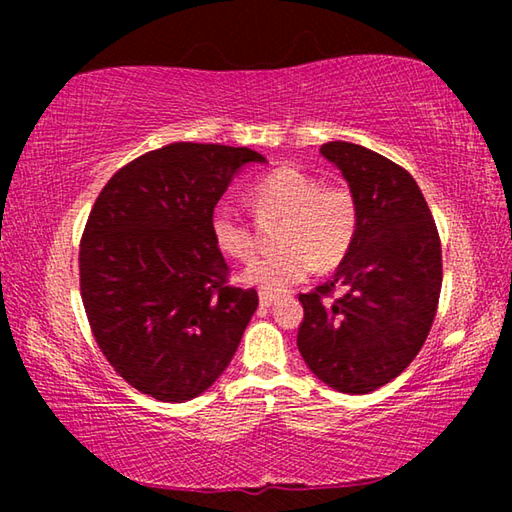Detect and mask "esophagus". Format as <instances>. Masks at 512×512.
Here are the masks:
<instances>
[{
    "label": "esophagus",
    "instance_id": "1",
    "mask_svg": "<svg viewBox=\"0 0 512 512\" xmlns=\"http://www.w3.org/2000/svg\"><path fill=\"white\" fill-rule=\"evenodd\" d=\"M275 300H277V296H273V293H266V291L259 293V305L262 307H271Z\"/></svg>",
    "mask_w": 512,
    "mask_h": 512
}]
</instances>
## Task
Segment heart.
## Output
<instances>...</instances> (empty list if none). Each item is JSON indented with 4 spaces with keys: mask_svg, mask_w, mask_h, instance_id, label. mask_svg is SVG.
Segmentation results:
<instances>
[{
    "mask_svg": "<svg viewBox=\"0 0 512 512\" xmlns=\"http://www.w3.org/2000/svg\"><path fill=\"white\" fill-rule=\"evenodd\" d=\"M259 210L282 212L275 253L250 262L241 277L266 293H282L320 268H334L348 257L359 230V203L348 185H323L316 173L302 167H280L255 183ZM216 248L232 259L255 253L250 225L230 201L210 212Z\"/></svg>",
    "mask_w": 512,
    "mask_h": 512,
    "instance_id": "heart-1",
    "label": "heart"
}]
</instances>
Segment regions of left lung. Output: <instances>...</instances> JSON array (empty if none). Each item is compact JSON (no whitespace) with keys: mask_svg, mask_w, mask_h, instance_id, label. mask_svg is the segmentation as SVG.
<instances>
[{"mask_svg":"<svg viewBox=\"0 0 512 512\" xmlns=\"http://www.w3.org/2000/svg\"><path fill=\"white\" fill-rule=\"evenodd\" d=\"M320 153L357 196L359 230L332 280L300 293L298 350L329 388L366 395L400 375L427 341L443 284L440 237L400 164L350 142H327ZM336 286L344 296L329 301Z\"/></svg>","mask_w":512,"mask_h":512,"instance_id":"obj_1","label":"left lung"}]
</instances>
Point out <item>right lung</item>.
I'll return each instance as SVG.
<instances>
[{"mask_svg": "<svg viewBox=\"0 0 512 512\" xmlns=\"http://www.w3.org/2000/svg\"><path fill=\"white\" fill-rule=\"evenodd\" d=\"M266 162L246 146L173 142L121 167L85 223L81 298L103 357L160 402L205 393L235 357L259 305L228 284L210 212L241 167Z\"/></svg>", "mask_w": 512, "mask_h": 512, "instance_id": "obj_1", "label": "right lung"}]
</instances>
